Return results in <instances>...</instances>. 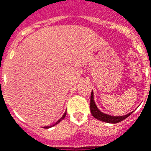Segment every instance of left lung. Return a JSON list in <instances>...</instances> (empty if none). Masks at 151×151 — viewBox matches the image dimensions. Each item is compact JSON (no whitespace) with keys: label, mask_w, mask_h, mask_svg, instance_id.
Instances as JSON below:
<instances>
[{"label":"left lung","mask_w":151,"mask_h":151,"mask_svg":"<svg viewBox=\"0 0 151 151\" xmlns=\"http://www.w3.org/2000/svg\"><path fill=\"white\" fill-rule=\"evenodd\" d=\"M90 110H91V113L93 115V117H95L99 121L104 122L106 123H118L122 122L123 120L127 118L130 115L132 114V112H130L128 114L125 115V116H110V115L105 114L103 112H101V111L97 108V105L94 101V98H93V92L92 91L91 93V99H90Z\"/></svg>","instance_id":"left-lung-1"}]
</instances>
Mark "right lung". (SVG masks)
<instances>
[{
	"instance_id": "add662e5",
	"label": "right lung",
	"mask_w": 151,
	"mask_h": 151,
	"mask_svg": "<svg viewBox=\"0 0 151 151\" xmlns=\"http://www.w3.org/2000/svg\"><path fill=\"white\" fill-rule=\"evenodd\" d=\"M66 113H67V111H65V112H64V114L63 115L62 117H61V118L59 119V120H58V122H57L55 123V124H54V125H52V126H48V127H44V128H45V129H48V128H50V127H54V126H55V125H57V124H58V123L60 122H61L62 120H63V119H64V117L66 116Z\"/></svg>"
}]
</instances>
